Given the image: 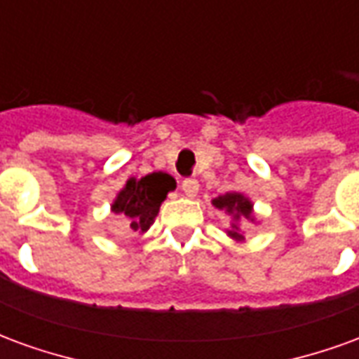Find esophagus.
<instances>
[{
    "mask_svg": "<svg viewBox=\"0 0 359 359\" xmlns=\"http://www.w3.org/2000/svg\"><path fill=\"white\" fill-rule=\"evenodd\" d=\"M180 190L188 196V198H194L198 194V190H200V184H198V180L196 179H184L180 182Z\"/></svg>",
    "mask_w": 359,
    "mask_h": 359,
    "instance_id": "esophagus-1",
    "label": "esophagus"
}]
</instances>
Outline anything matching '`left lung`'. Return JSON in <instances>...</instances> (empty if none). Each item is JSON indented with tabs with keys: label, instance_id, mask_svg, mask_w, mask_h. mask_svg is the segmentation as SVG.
I'll return each instance as SVG.
<instances>
[{
	"label": "left lung",
	"instance_id": "left-lung-1",
	"mask_svg": "<svg viewBox=\"0 0 359 359\" xmlns=\"http://www.w3.org/2000/svg\"><path fill=\"white\" fill-rule=\"evenodd\" d=\"M213 205L219 208V210H225L229 211V213H233L234 219H238L241 215H244L246 219L252 217V203H250L248 200L241 194H233V192H229V194L219 196V198L213 200ZM229 234H231L233 238H236V241H241L242 238L241 231H238V226L234 225V223H233V231H229Z\"/></svg>",
	"mask_w": 359,
	"mask_h": 359
}]
</instances>
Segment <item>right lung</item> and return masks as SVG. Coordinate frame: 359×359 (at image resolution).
Segmentation results:
<instances>
[{
  "instance_id": "obj_1",
  "label": "right lung",
  "mask_w": 359,
  "mask_h": 359,
  "mask_svg": "<svg viewBox=\"0 0 359 359\" xmlns=\"http://www.w3.org/2000/svg\"><path fill=\"white\" fill-rule=\"evenodd\" d=\"M177 182L167 172H151L144 179H130L126 187L118 192L117 200L111 210L118 213L126 221L130 231H148L154 223L159 205L165 200L167 192H171Z\"/></svg>"
}]
</instances>
